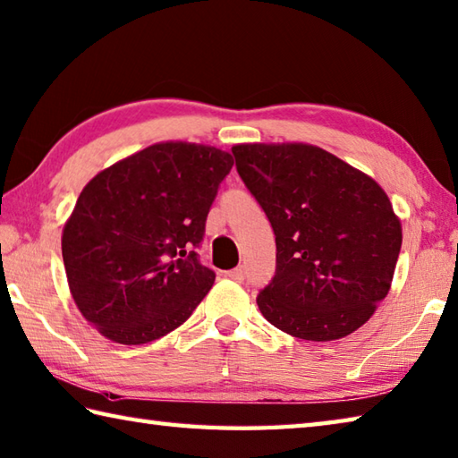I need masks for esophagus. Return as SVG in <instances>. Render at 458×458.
Segmentation results:
<instances>
[{"mask_svg":"<svg viewBox=\"0 0 458 458\" xmlns=\"http://www.w3.org/2000/svg\"><path fill=\"white\" fill-rule=\"evenodd\" d=\"M226 276L230 277V280H234V282H242V280H244L246 272H244V267H234V270L226 272Z\"/></svg>","mask_w":458,"mask_h":458,"instance_id":"34e87169","label":"esophagus"}]
</instances>
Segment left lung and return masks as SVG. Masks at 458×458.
<instances>
[{"mask_svg": "<svg viewBox=\"0 0 458 458\" xmlns=\"http://www.w3.org/2000/svg\"><path fill=\"white\" fill-rule=\"evenodd\" d=\"M232 152L276 234V276L258 295L262 316L306 342L353 334L395 274L403 230L389 196L306 142H244Z\"/></svg>", "mask_w": 458, "mask_h": 458, "instance_id": "obj_1", "label": "left lung"}]
</instances>
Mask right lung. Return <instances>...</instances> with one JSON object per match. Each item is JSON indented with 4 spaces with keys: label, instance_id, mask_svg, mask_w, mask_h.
I'll return each mask as SVG.
<instances>
[{
    "label": "right lung",
    "instance_id": "add662e5",
    "mask_svg": "<svg viewBox=\"0 0 458 458\" xmlns=\"http://www.w3.org/2000/svg\"><path fill=\"white\" fill-rule=\"evenodd\" d=\"M230 152L166 140L87 182L63 226L69 292L98 334L123 345L182 326L214 284L192 246L204 236Z\"/></svg>",
    "mask_w": 458,
    "mask_h": 458
}]
</instances>
